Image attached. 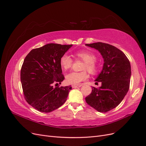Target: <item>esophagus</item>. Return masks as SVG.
<instances>
[{"mask_svg": "<svg viewBox=\"0 0 146 146\" xmlns=\"http://www.w3.org/2000/svg\"><path fill=\"white\" fill-rule=\"evenodd\" d=\"M81 86H82V85H72V87L73 88H77L80 87Z\"/></svg>", "mask_w": 146, "mask_h": 146, "instance_id": "obj_1", "label": "esophagus"}]
</instances>
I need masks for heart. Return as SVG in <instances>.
Masks as SVG:
<instances>
[{"label":"heart","mask_w":146,"mask_h":146,"mask_svg":"<svg viewBox=\"0 0 146 146\" xmlns=\"http://www.w3.org/2000/svg\"><path fill=\"white\" fill-rule=\"evenodd\" d=\"M78 60L84 62L82 67V70H87L91 74H96L99 68L97 62V56L88 50H79L75 53ZM60 63L61 67L64 70L70 68L73 65V60L68 55L64 54L60 58ZM88 77L86 71L80 72H71L66 75V82L70 85H78L81 82L86 79Z\"/></svg>","instance_id":"obj_1"}]
</instances>
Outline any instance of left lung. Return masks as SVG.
I'll return each instance as SVG.
<instances>
[{"label": "left lung", "instance_id": "8db88e82", "mask_svg": "<svg viewBox=\"0 0 146 146\" xmlns=\"http://www.w3.org/2000/svg\"><path fill=\"white\" fill-rule=\"evenodd\" d=\"M86 45L97 49L104 58L102 71L96 79L101 86L92 87L86 103L99 112L106 113L117 106L128 92L131 74L130 62L125 54L109 44L97 42Z\"/></svg>", "mask_w": 146, "mask_h": 146}]
</instances>
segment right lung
I'll use <instances>...</instances> for the list:
<instances>
[{"label": "right lung", "instance_id": "1", "mask_svg": "<svg viewBox=\"0 0 146 146\" xmlns=\"http://www.w3.org/2000/svg\"><path fill=\"white\" fill-rule=\"evenodd\" d=\"M72 46L49 43L32 49L25 58L20 74L24 96L38 111H52L67 100L72 87L54 88L53 85L61 84L64 79L60 60Z\"/></svg>", "mask_w": 146, "mask_h": 146}]
</instances>
